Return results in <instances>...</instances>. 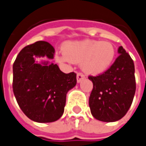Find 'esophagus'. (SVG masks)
<instances>
[{
	"instance_id": "esophagus-1",
	"label": "esophagus",
	"mask_w": 146,
	"mask_h": 146,
	"mask_svg": "<svg viewBox=\"0 0 146 146\" xmlns=\"http://www.w3.org/2000/svg\"><path fill=\"white\" fill-rule=\"evenodd\" d=\"M85 79V75L82 73H78L77 74V82H81V81H83Z\"/></svg>"
}]
</instances>
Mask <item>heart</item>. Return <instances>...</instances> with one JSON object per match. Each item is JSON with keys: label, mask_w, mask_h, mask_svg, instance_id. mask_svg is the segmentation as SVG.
<instances>
[{"label": "heart", "mask_w": 146, "mask_h": 146, "mask_svg": "<svg viewBox=\"0 0 146 146\" xmlns=\"http://www.w3.org/2000/svg\"><path fill=\"white\" fill-rule=\"evenodd\" d=\"M63 52L65 57L74 63H81L83 70L93 75L106 72L115 57V48L112 43L94 40L69 42L65 44Z\"/></svg>", "instance_id": "heart-1"}]
</instances>
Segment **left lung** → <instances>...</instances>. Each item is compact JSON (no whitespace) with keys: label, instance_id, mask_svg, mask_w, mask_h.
<instances>
[{"label":"left lung","instance_id":"obj_1","mask_svg":"<svg viewBox=\"0 0 146 146\" xmlns=\"http://www.w3.org/2000/svg\"><path fill=\"white\" fill-rule=\"evenodd\" d=\"M120 54L113 64L102 74L89 76L94 88L90 108L94 117L106 122L121 119L132 105L136 91L134 63L129 54L118 48Z\"/></svg>","mask_w":146,"mask_h":146}]
</instances>
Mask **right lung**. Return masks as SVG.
I'll list each match as a JSON object with an SVG mask.
<instances>
[{
    "label": "right lung",
    "mask_w": 146,
    "mask_h": 146,
    "mask_svg": "<svg viewBox=\"0 0 146 146\" xmlns=\"http://www.w3.org/2000/svg\"><path fill=\"white\" fill-rule=\"evenodd\" d=\"M51 44L39 40L23 48L13 65V90L23 113L36 122L55 121L64 113L66 94L77 84V74L61 72L48 61L38 64L34 56L54 57Z\"/></svg>",
    "instance_id": "obj_1"
}]
</instances>
